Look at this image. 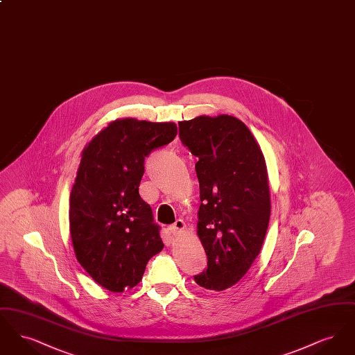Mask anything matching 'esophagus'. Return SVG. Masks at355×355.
Masks as SVG:
<instances>
[{"mask_svg":"<svg viewBox=\"0 0 355 355\" xmlns=\"http://www.w3.org/2000/svg\"><path fill=\"white\" fill-rule=\"evenodd\" d=\"M185 229V222L182 220H177L173 225H170L169 230L171 234L177 236V234H181Z\"/></svg>","mask_w":355,"mask_h":355,"instance_id":"esophagus-1","label":"esophagus"}]
</instances>
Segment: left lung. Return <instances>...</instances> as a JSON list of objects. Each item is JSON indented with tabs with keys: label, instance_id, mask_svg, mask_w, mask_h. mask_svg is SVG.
I'll return each instance as SVG.
<instances>
[{
	"label": "left lung",
	"instance_id": "8db88e82",
	"mask_svg": "<svg viewBox=\"0 0 355 355\" xmlns=\"http://www.w3.org/2000/svg\"><path fill=\"white\" fill-rule=\"evenodd\" d=\"M180 138L198 158V236L207 268L194 281L207 290L234 286L261 252L270 220L263 154L248 126L232 116L178 122Z\"/></svg>",
	"mask_w": 355,
	"mask_h": 355
}]
</instances>
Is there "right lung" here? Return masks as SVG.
Segmentation results:
<instances>
[{"label": "right lung", "mask_w": 355, "mask_h": 355, "mask_svg": "<svg viewBox=\"0 0 355 355\" xmlns=\"http://www.w3.org/2000/svg\"><path fill=\"white\" fill-rule=\"evenodd\" d=\"M177 135L173 122L113 121L83 152L69 223L78 262L102 287L121 293L142 279L164 242L138 187L145 158Z\"/></svg>", "instance_id": "add662e5"}]
</instances>
